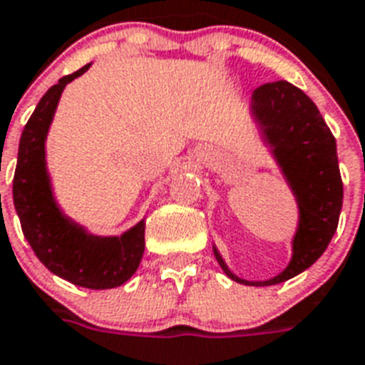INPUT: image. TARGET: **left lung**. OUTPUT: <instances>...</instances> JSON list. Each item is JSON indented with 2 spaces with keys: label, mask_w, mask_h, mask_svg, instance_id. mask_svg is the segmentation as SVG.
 <instances>
[{
  "label": "left lung",
  "mask_w": 365,
  "mask_h": 365,
  "mask_svg": "<svg viewBox=\"0 0 365 365\" xmlns=\"http://www.w3.org/2000/svg\"><path fill=\"white\" fill-rule=\"evenodd\" d=\"M250 109L298 200L299 226L294 235V255L282 273L256 282L233 275L217 249L215 256L233 281L269 287L292 279L322 256L339 222L343 180L335 137L303 90L287 81L265 83L252 92Z\"/></svg>",
  "instance_id": "left-lung-1"
}]
</instances>
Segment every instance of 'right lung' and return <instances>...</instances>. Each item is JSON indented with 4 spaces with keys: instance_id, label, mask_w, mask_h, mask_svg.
Listing matches in <instances>:
<instances>
[{
    "instance_id": "1",
    "label": "right lung",
    "mask_w": 365,
    "mask_h": 365,
    "mask_svg": "<svg viewBox=\"0 0 365 365\" xmlns=\"http://www.w3.org/2000/svg\"><path fill=\"white\" fill-rule=\"evenodd\" d=\"M88 67L86 63L60 78L35 107L20 137L13 201L24 237L46 269L77 287L105 290L124 284L139 267L145 252V220L120 237L90 235L56 205L45 162V139L60 96L66 84Z\"/></svg>"
}]
</instances>
